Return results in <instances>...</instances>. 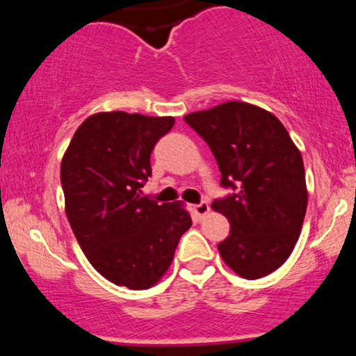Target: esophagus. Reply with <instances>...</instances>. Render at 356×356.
<instances>
[{"mask_svg":"<svg viewBox=\"0 0 356 356\" xmlns=\"http://www.w3.org/2000/svg\"><path fill=\"white\" fill-rule=\"evenodd\" d=\"M191 211L192 214L195 216L197 219H202L204 216L209 212V204L207 202H199V204H194V206H191Z\"/></svg>","mask_w":356,"mask_h":356,"instance_id":"esophagus-1","label":"esophagus"}]
</instances>
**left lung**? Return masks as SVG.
<instances>
[{"mask_svg": "<svg viewBox=\"0 0 356 356\" xmlns=\"http://www.w3.org/2000/svg\"><path fill=\"white\" fill-rule=\"evenodd\" d=\"M214 154L220 186L232 194L212 209L226 216L229 236L218 244L232 271L257 280L276 271L295 249L308 191L301 152L268 110L226 102L184 117Z\"/></svg>", "mask_w": 356, "mask_h": 356, "instance_id": "1", "label": "left lung"}]
</instances>
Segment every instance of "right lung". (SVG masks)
Instances as JSON below:
<instances>
[{
	"instance_id": "add662e5",
	"label": "right lung",
	"mask_w": 356,
	"mask_h": 356,
	"mask_svg": "<svg viewBox=\"0 0 356 356\" xmlns=\"http://www.w3.org/2000/svg\"><path fill=\"white\" fill-rule=\"evenodd\" d=\"M174 117L102 112L76 129L60 169L65 211L81 251L102 276L147 289L164 276L192 226L181 202L142 197L150 154Z\"/></svg>"
}]
</instances>
